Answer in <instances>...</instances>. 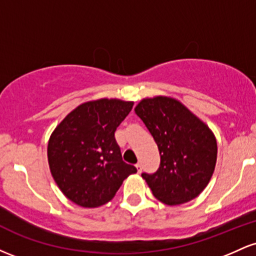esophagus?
<instances>
[{"label":"esophagus","mask_w":256,"mask_h":256,"mask_svg":"<svg viewBox=\"0 0 256 256\" xmlns=\"http://www.w3.org/2000/svg\"><path fill=\"white\" fill-rule=\"evenodd\" d=\"M136 168H137V172H138V173H140V172H142V170H143V167H142V164H140V162H138L137 165H136Z\"/></svg>","instance_id":"obj_1"}]
</instances>
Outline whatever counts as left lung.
Segmentation results:
<instances>
[{"instance_id":"1","label":"left lung","mask_w":256,"mask_h":256,"mask_svg":"<svg viewBox=\"0 0 256 256\" xmlns=\"http://www.w3.org/2000/svg\"><path fill=\"white\" fill-rule=\"evenodd\" d=\"M134 113L160 152L158 171L142 173L152 195L168 206L198 198L216 168L218 146L212 130L182 102L167 96L143 98Z\"/></svg>"}]
</instances>
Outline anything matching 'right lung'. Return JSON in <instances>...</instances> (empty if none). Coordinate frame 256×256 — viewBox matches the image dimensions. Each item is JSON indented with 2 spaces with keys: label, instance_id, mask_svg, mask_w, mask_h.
Masks as SVG:
<instances>
[{
  "label": "right lung",
  "instance_id": "right-lung-1",
  "mask_svg": "<svg viewBox=\"0 0 256 256\" xmlns=\"http://www.w3.org/2000/svg\"><path fill=\"white\" fill-rule=\"evenodd\" d=\"M134 102L100 98L64 116L48 142V162L58 189L85 208L107 204L136 167L122 161L114 132Z\"/></svg>",
  "mask_w": 256,
  "mask_h": 256
}]
</instances>
